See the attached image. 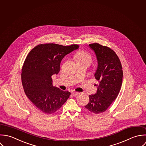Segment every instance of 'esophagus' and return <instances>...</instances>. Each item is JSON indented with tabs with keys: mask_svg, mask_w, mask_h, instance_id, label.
Wrapping results in <instances>:
<instances>
[{
	"mask_svg": "<svg viewBox=\"0 0 146 146\" xmlns=\"http://www.w3.org/2000/svg\"><path fill=\"white\" fill-rule=\"evenodd\" d=\"M72 95H73V96H77V95L78 94V92H74V91H73V92H72Z\"/></svg>",
	"mask_w": 146,
	"mask_h": 146,
	"instance_id": "1",
	"label": "esophagus"
}]
</instances>
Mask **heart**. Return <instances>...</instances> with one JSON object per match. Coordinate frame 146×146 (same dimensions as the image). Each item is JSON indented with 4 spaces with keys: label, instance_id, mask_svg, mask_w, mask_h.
Returning a JSON list of instances; mask_svg holds the SVG:
<instances>
[{
    "label": "heart",
    "instance_id": "obj_1",
    "mask_svg": "<svg viewBox=\"0 0 146 146\" xmlns=\"http://www.w3.org/2000/svg\"><path fill=\"white\" fill-rule=\"evenodd\" d=\"M77 63H87L90 65L92 61L91 56L85 51L77 52L74 56Z\"/></svg>",
    "mask_w": 146,
    "mask_h": 146
}]
</instances>
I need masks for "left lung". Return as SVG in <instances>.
Returning a JSON list of instances; mask_svg holds the SVG:
<instances>
[{
  "label": "left lung",
  "mask_w": 146,
  "mask_h": 146,
  "mask_svg": "<svg viewBox=\"0 0 146 146\" xmlns=\"http://www.w3.org/2000/svg\"><path fill=\"white\" fill-rule=\"evenodd\" d=\"M95 52L98 66L94 74L98 81L97 91L89 95L85 107L94 114L104 112L116 99L122 84L123 72L119 59L114 51L99 43L88 44Z\"/></svg>",
  "instance_id": "8db88e82"
}]
</instances>
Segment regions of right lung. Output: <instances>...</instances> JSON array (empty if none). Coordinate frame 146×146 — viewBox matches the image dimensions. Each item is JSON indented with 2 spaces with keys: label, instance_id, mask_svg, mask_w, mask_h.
Wrapping results in <instances>:
<instances>
[{
  "label": "right lung",
  "instance_id": "1",
  "mask_svg": "<svg viewBox=\"0 0 146 146\" xmlns=\"http://www.w3.org/2000/svg\"><path fill=\"white\" fill-rule=\"evenodd\" d=\"M78 48L77 44H42L27 56L22 69V84L28 98L41 112L54 113L69 98L70 92L53 86L51 76L58 74L64 56Z\"/></svg>",
  "mask_w": 146,
  "mask_h": 146
}]
</instances>
